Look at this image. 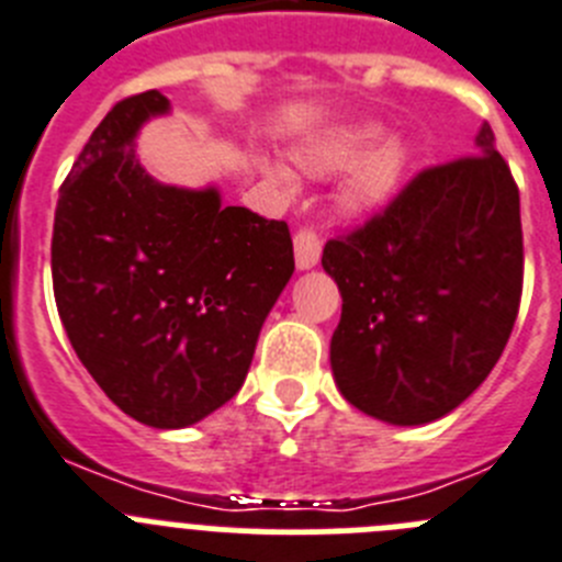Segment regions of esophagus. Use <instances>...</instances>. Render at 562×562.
I'll return each instance as SVG.
<instances>
[{"label": "esophagus", "mask_w": 562, "mask_h": 562, "mask_svg": "<svg viewBox=\"0 0 562 562\" xmlns=\"http://www.w3.org/2000/svg\"><path fill=\"white\" fill-rule=\"evenodd\" d=\"M293 257H296V269L300 271L313 269L318 257H322V240H318V235L311 226H302L296 237H293Z\"/></svg>", "instance_id": "34e87169"}]
</instances>
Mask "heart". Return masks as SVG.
<instances>
[{
  "instance_id": "obj_1",
  "label": "heart",
  "mask_w": 562,
  "mask_h": 562,
  "mask_svg": "<svg viewBox=\"0 0 562 562\" xmlns=\"http://www.w3.org/2000/svg\"><path fill=\"white\" fill-rule=\"evenodd\" d=\"M378 138H381L378 123L338 125L293 150V165L300 173L313 179H327L352 168L341 187V206L350 215H369L381 210L401 187L412 156L403 136H386L381 144L376 143ZM260 170L269 184L282 193H291L293 176L282 165L262 161Z\"/></svg>"
}]
</instances>
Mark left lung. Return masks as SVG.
<instances>
[{
    "label": "left lung",
    "mask_w": 562,
    "mask_h": 562,
    "mask_svg": "<svg viewBox=\"0 0 562 562\" xmlns=\"http://www.w3.org/2000/svg\"><path fill=\"white\" fill-rule=\"evenodd\" d=\"M341 291L330 341L338 392L389 426L445 417L482 386L524 285L520 199L487 123L476 156L414 176L361 229L327 240Z\"/></svg>",
    "instance_id": "obj_1"
}]
</instances>
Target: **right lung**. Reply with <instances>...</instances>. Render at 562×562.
Instances as JSON below:
<instances>
[{"mask_svg":"<svg viewBox=\"0 0 562 562\" xmlns=\"http://www.w3.org/2000/svg\"><path fill=\"white\" fill-rule=\"evenodd\" d=\"M161 92L120 100L60 184L58 316L89 375L128 417L187 428L244 386L260 327L293 274L285 221L221 204L218 187L161 184L136 134Z\"/></svg>","mask_w":562,"mask_h":562,"instance_id":"obj_1","label":"right lung"}]
</instances>
